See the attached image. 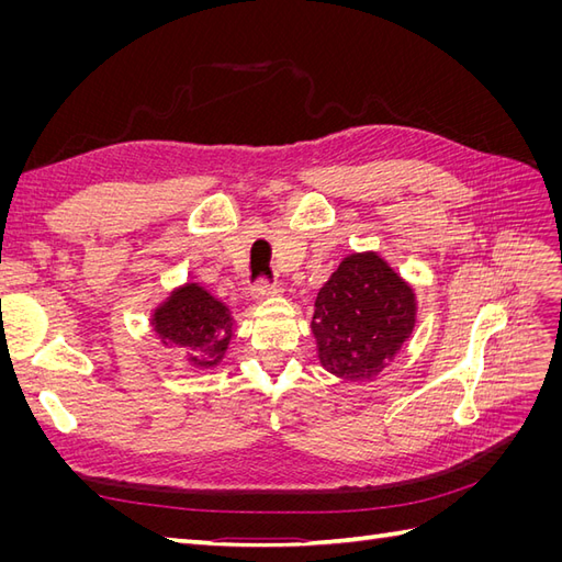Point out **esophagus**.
Segmentation results:
<instances>
[{
  "label": "esophagus",
  "instance_id": "1",
  "mask_svg": "<svg viewBox=\"0 0 562 562\" xmlns=\"http://www.w3.org/2000/svg\"><path fill=\"white\" fill-rule=\"evenodd\" d=\"M277 293H279V285L277 283H269L265 279H260L258 283L252 285V300H258V302H262V300H267L271 295H277Z\"/></svg>",
  "mask_w": 562,
  "mask_h": 562
}]
</instances>
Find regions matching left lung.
<instances>
[{
  "label": "left lung",
  "instance_id": "obj_1",
  "mask_svg": "<svg viewBox=\"0 0 562 562\" xmlns=\"http://www.w3.org/2000/svg\"><path fill=\"white\" fill-rule=\"evenodd\" d=\"M312 316L318 361L363 382L389 366L417 321L415 291L378 252H351L318 291Z\"/></svg>",
  "mask_w": 562,
  "mask_h": 562
}]
</instances>
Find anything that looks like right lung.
<instances>
[{"instance_id": "right-lung-1", "label": "right lung", "mask_w": 562, "mask_h": 562, "mask_svg": "<svg viewBox=\"0 0 562 562\" xmlns=\"http://www.w3.org/2000/svg\"><path fill=\"white\" fill-rule=\"evenodd\" d=\"M151 328L161 345L182 347L190 366L206 370L225 359L234 335V318L225 302L199 283H184L151 314Z\"/></svg>"}]
</instances>
